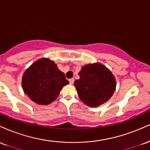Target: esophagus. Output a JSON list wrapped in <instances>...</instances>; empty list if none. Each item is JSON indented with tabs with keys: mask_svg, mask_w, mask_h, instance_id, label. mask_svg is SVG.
Wrapping results in <instances>:
<instances>
[{
	"mask_svg": "<svg viewBox=\"0 0 150 150\" xmlns=\"http://www.w3.org/2000/svg\"><path fill=\"white\" fill-rule=\"evenodd\" d=\"M74 81H75V79L71 78V79H70V80H69V82L70 84H71V85H73V84L74 83Z\"/></svg>",
	"mask_w": 150,
	"mask_h": 150,
	"instance_id": "1",
	"label": "esophagus"
}]
</instances>
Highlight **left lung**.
<instances>
[{
  "label": "left lung",
  "instance_id": "left-lung-1",
  "mask_svg": "<svg viewBox=\"0 0 150 150\" xmlns=\"http://www.w3.org/2000/svg\"><path fill=\"white\" fill-rule=\"evenodd\" d=\"M74 82L80 100L90 107H97L112 97L116 82L111 72L101 63L87 64Z\"/></svg>",
  "mask_w": 150,
  "mask_h": 150
}]
</instances>
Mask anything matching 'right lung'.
Instances as JSON below:
<instances>
[{"mask_svg": "<svg viewBox=\"0 0 150 150\" xmlns=\"http://www.w3.org/2000/svg\"><path fill=\"white\" fill-rule=\"evenodd\" d=\"M69 83L65 74L49 58L37 60L23 74L22 86L32 101L48 105L56 100L61 89Z\"/></svg>", "mask_w": 150, "mask_h": 150, "instance_id": "right-lung-1", "label": "right lung"}]
</instances>
